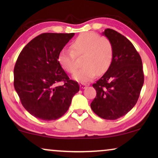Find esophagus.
Instances as JSON below:
<instances>
[{
  "instance_id": "1",
  "label": "esophagus",
  "mask_w": 158,
  "mask_h": 158,
  "mask_svg": "<svg viewBox=\"0 0 158 158\" xmlns=\"http://www.w3.org/2000/svg\"><path fill=\"white\" fill-rule=\"evenodd\" d=\"M86 87H87V85L85 83H81L80 84V88H81V89H84V88H85Z\"/></svg>"
}]
</instances>
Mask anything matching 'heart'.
<instances>
[{"mask_svg":"<svg viewBox=\"0 0 158 158\" xmlns=\"http://www.w3.org/2000/svg\"><path fill=\"white\" fill-rule=\"evenodd\" d=\"M71 51L62 49L57 55L58 63L64 71L73 73L77 69L75 57L83 55V65L73 75L81 83H88L98 74L106 72L114 59V47L107 38L94 32H85L77 36L71 44Z\"/></svg>","mask_w":158,"mask_h":158,"instance_id":"1","label":"heart"}]
</instances>
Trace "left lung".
<instances>
[{
    "instance_id": "obj_1",
    "label": "left lung",
    "mask_w": 158,
    "mask_h": 158,
    "mask_svg": "<svg viewBox=\"0 0 158 158\" xmlns=\"http://www.w3.org/2000/svg\"><path fill=\"white\" fill-rule=\"evenodd\" d=\"M114 47V59L104 75L93 84L96 96L90 103L101 118L115 120L135 106L144 83L141 57L128 39L113 29L102 33Z\"/></svg>"
}]
</instances>
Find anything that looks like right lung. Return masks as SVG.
Returning <instances> with one entry per match:
<instances>
[{
    "instance_id": "1",
    "label": "right lung",
    "mask_w": 158,
    "mask_h": 158,
    "mask_svg": "<svg viewBox=\"0 0 158 158\" xmlns=\"http://www.w3.org/2000/svg\"><path fill=\"white\" fill-rule=\"evenodd\" d=\"M74 33H44L23 47L14 67V88L25 109L44 121L61 117L79 91L57 61V55ZM61 81L62 86H57Z\"/></svg>"
}]
</instances>
